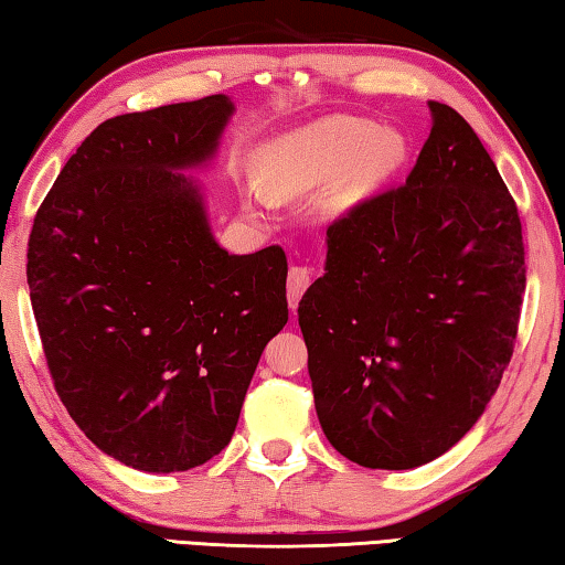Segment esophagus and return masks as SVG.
Wrapping results in <instances>:
<instances>
[{"mask_svg":"<svg viewBox=\"0 0 565 565\" xmlns=\"http://www.w3.org/2000/svg\"><path fill=\"white\" fill-rule=\"evenodd\" d=\"M309 284H311V269H306V266H291L289 281H286V296H289L291 311H296L301 294L309 289Z\"/></svg>","mask_w":565,"mask_h":565,"instance_id":"obj_1","label":"esophagus"}]
</instances>
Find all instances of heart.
I'll list each match as a JSON object with an SVG mask.
<instances>
[{
  "label": "heart",
  "instance_id": "b5f03b06",
  "mask_svg": "<svg viewBox=\"0 0 565 565\" xmlns=\"http://www.w3.org/2000/svg\"><path fill=\"white\" fill-rule=\"evenodd\" d=\"M408 159L404 134L371 121L329 117L274 137L254 151L256 186L242 204L259 216L266 199H294L321 186L327 216L349 214L369 202Z\"/></svg>",
  "mask_w": 565,
  "mask_h": 565
}]
</instances>
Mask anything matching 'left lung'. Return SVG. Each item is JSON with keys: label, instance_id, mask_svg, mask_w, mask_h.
I'll use <instances>...</instances> for the list:
<instances>
[{"label": "left lung", "instance_id": "1", "mask_svg": "<svg viewBox=\"0 0 565 565\" xmlns=\"http://www.w3.org/2000/svg\"><path fill=\"white\" fill-rule=\"evenodd\" d=\"M431 134L404 186L327 232L299 301L319 424L366 468L406 471L471 431L509 366L525 291L521 218L461 114Z\"/></svg>", "mask_w": 565, "mask_h": 565}]
</instances>
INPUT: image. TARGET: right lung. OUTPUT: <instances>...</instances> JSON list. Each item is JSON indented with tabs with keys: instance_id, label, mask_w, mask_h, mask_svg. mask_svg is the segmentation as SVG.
Masks as SVG:
<instances>
[{
	"instance_id": "1",
	"label": "right lung",
	"mask_w": 565,
	"mask_h": 565,
	"mask_svg": "<svg viewBox=\"0 0 565 565\" xmlns=\"http://www.w3.org/2000/svg\"><path fill=\"white\" fill-rule=\"evenodd\" d=\"M234 111L212 94L107 119L34 216L26 284L56 394L137 471H189L226 448L289 321L281 248L218 246L189 174L212 164Z\"/></svg>"
}]
</instances>
